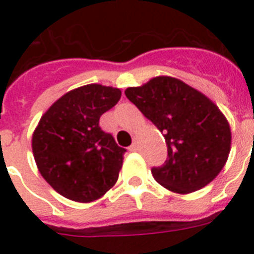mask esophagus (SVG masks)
<instances>
[{"label":"esophagus","instance_id":"obj_1","mask_svg":"<svg viewBox=\"0 0 254 254\" xmlns=\"http://www.w3.org/2000/svg\"><path fill=\"white\" fill-rule=\"evenodd\" d=\"M130 150L131 151H137V150H138V141H137V139H134V141H133V143H131Z\"/></svg>","mask_w":254,"mask_h":254}]
</instances>
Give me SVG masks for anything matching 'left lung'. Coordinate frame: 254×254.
Returning a JSON list of instances; mask_svg holds the SVG:
<instances>
[{"label": "left lung", "mask_w": 254, "mask_h": 254, "mask_svg": "<svg viewBox=\"0 0 254 254\" xmlns=\"http://www.w3.org/2000/svg\"><path fill=\"white\" fill-rule=\"evenodd\" d=\"M125 95L165 137L167 161L151 174L175 193L203 189L219 175L231 151V127L204 93L171 76L129 87Z\"/></svg>", "instance_id": "obj_1"}]
</instances>
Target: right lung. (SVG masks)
I'll use <instances>...</instances> for the list:
<instances>
[{
	"mask_svg": "<svg viewBox=\"0 0 254 254\" xmlns=\"http://www.w3.org/2000/svg\"><path fill=\"white\" fill-rule=\"evenodd\" d=\"M120 97V88L83 85L58 99L39 120L31 138L34 159L62 196L91 203L116 185L127 150L101 130L99 120Z\"/></svg>",
	"mask_w": 254,
	"mask_h": 254,
	"instance_id": "right-lung-1",
	"label": "right lung"
}]
</instances>
